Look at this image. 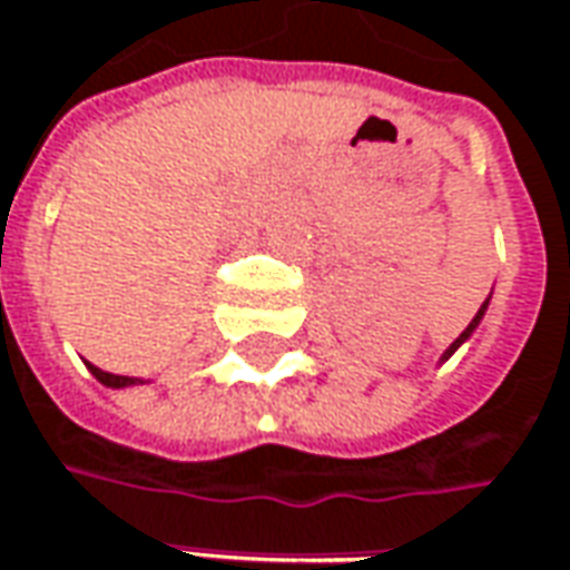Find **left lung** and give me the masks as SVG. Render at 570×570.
<instances>
[{
    "mask_svg": "<svg viewBox=\"0 0 570 570\" xmlns=\"http://www.w3.org/2000/svg\"><path fill=\"white\" fill-rule=\"evenodd\" d=\"M482 312H485V303H482V308H480V312H476V318H473V322L466 324V331H463L461 337H458V341H454V344H451V350H448V356H451V353H454V350H458V346H461L463 341H466V337H470V331H473V327H476V324H480Z\"/></svg>",
    "mask_w": 570,
    "mask_h": 570,
    "instance_id": "1",
    "label": "left lung"
}]
</instances>
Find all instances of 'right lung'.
Wrapping results in <instances>:
<instances>
[{
  "instance_id": "add662e5",
  "label": "right lung",
  "mask_w": 570,
  "mask_h": 570,
  "mask_svg": "<svg viewBox=\"0 0 570 570\" xmlns=\"http://www.w3.org/2000/svg\"><path fill=\"white\" fill-rule=\"evenodd\" d=\"M90 372L97 375V382L109 384V387H126V384H135V379H128V375H112V372H104V368H97V365H90Z\"/></svg>"
}]
</instances>
